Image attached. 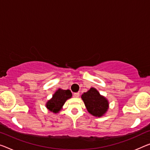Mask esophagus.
Masks as SVG:
<instances>
[{
    "instance_id": "obj_1",
    "label": "esophagus",
    "mask_w": 150,
    "mask_h": 150,
    "mask_svg": "<svg viewBox=\"0 0 150 150\" xmlns=\"http://www.w3.org/2000/svg\"><path fill=\"white\" fill-rule=\"evenodd\" d=\"M74 97H76V98L79 97V96H80V93H79V92H78V93H74Z\"/></svg>"
}]
</instances>
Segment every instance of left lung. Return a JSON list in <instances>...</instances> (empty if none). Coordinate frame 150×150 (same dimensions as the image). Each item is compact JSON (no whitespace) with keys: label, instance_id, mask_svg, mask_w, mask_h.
<instances>
[{"label":"left lung","instance_id":"8db88e82","mask_svg":"<svg viewBox=\"0 0 150 150\" xmlns=\"http://www.w3.org/2000/svg\"><path fill=\"white\" fill-rule=\"evenodd\" d=\"M81 97L88 111L94 116H102L108 109L109 103L107 100L100 96L95 88H91L88 92L83 94Z\"/></svg>","mask_w":150,"mask_h":150}]
</instances>
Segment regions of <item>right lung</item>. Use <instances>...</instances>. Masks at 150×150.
Instances as JSON below:
<instances>
[{
  "mask_svg": "<svg viewBox=\"0 0 150 150\" xmlns=\"http://www.w3.org/2000/svg\"><path fill=\"white\" fill-rule=\"evenodd\" d=\"M72 93L70 90L59 89L56 92L53 97L46 104V107L53 112H57L61 109L66 100L71 98Z\"/></svg>",
  "mask_w": 150,
  "mask_h": 150,
  "instance_id": "obj_1",
  "label": "right lung"
}]
</instances>
